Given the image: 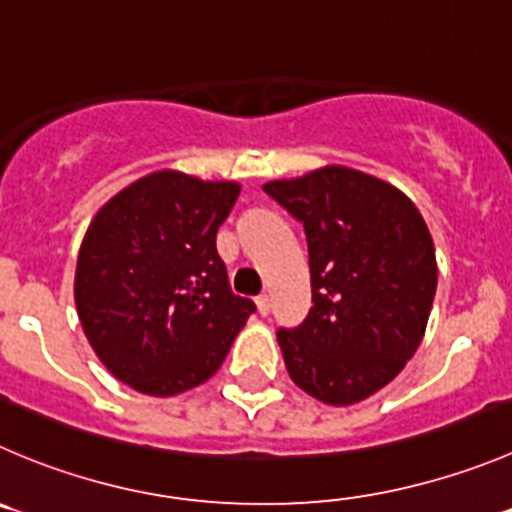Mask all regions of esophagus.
Returning a JSON list of instances; mask_svg holds the SVG:
<instances>
[{
    "instance_id": "34e87169",
    "label": "esophagus",
    "mask_w": 512,
    "mask_h": 512,
    "mask_svg": "<svg viewBox=\"0 0 512 512\" xmlns=\"http://www.w3.org/2000/svg\"><path fill=\"white\" fill-rule=\"evenodd\" d=\"M256 309H259L261 316H266L271 311V299L266 294H261L259 299H256Z\"/></svg>"
}]
</instances>
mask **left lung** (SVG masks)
Instances as JSON below:
<instances>
[{
	"label": "left lung",
	"instance_id": "left-lung-1",
	"mask_svg": "<svg viewBox=\"0 0 512 512\" xmlns=\"http://www.w3.org/2000/svg\"><path fill=\"white\" fill-rule=\"evenodd\" d=\"M306 231L309 316L279 339L289 377L332 407L392 382L420 347L437 289L435 243L405 193L347 165L264 183Z\"/></svg>",
	"mask_w": 512,
	"mask_h": 512
}]
</instances>
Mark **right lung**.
Returning <instances> with one entry per match:
<instances>
[{
    "mask_svg": "<svg viewBox=\"0 0 512 512\" xmlns=\"http://www.w3.org/2000/svg\"><path fill=\"white\" fill-rule=\"evenodd\" d=\"M236 180L165 168L115 193L77 253L75 306L107 372L150 397H175L218 372L256 304L228 286L216 233Z\"/></svg>",
    "mask_w": 512,
    "mask_h": 512,
    "instance_id": "right-lung-1",
    "label": "right lung"
}]
</instances>
